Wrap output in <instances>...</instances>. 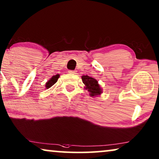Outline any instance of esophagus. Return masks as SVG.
<instances>
[{
  "mask_svg": "<svg viewBox=\"0 0 159 159\" xmlns=\"http://www.w3.org/2000/svg\"><path fill=\"white\" fill-rule=\"evenodd\" d=\"M76 72H77V71H75V70H70V71H69V73L72 74V75H75V74H76Z\"/></svg>",
  "mask_w": 159,
  "mask_h": 159,
  "instance_id": "esophagus-1",
  "label": "esophagus"
}]
</instances>
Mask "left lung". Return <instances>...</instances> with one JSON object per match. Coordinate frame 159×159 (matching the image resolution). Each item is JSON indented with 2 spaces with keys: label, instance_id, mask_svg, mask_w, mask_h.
I'll use <instances>...</instances> for the list:
<instances>
[{
  "label": "left lung",
  "instance_id": "left-lung-1",
  "mask_svg": "<svg viewBox=\"0 0 159 159\" xmlns=\"http://www.w3.org/2000/svg\"><path fill=\"white\" fill-rule=\"evenodd\" d=\"M82 80L83 83L85 84L86 89H88L91 96H96L101 93V88L98 81L94 78L89 77L88 75H84L82 77Z\"/></svg>",
  "mask_w": 159,
  "mask_h": 159
}]
</instances>
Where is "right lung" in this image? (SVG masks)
Returning a JSON list of instances; mask_svg holds the SVG:
<instances>
[{"instance_id": "1", "label": "right lung", "mask_w": 159, "mask_h": 159, "mask_svg": "<svg viewBox=\"0 0 159 159\" xmlns=\"http://www.w3.org/2000/svg\"><path fill=\"white\" fill-rule=\"evenodd\" d=\"M58 77H59V75H56L55 76H53V77H52V78L51 80H49V81L47 82V83L45 84L46 85H45V87H46V88H50L51 87H52L53 85L54 84L56 83V82H57V80L58 79Z\"/></svg>"}]
</instances>
